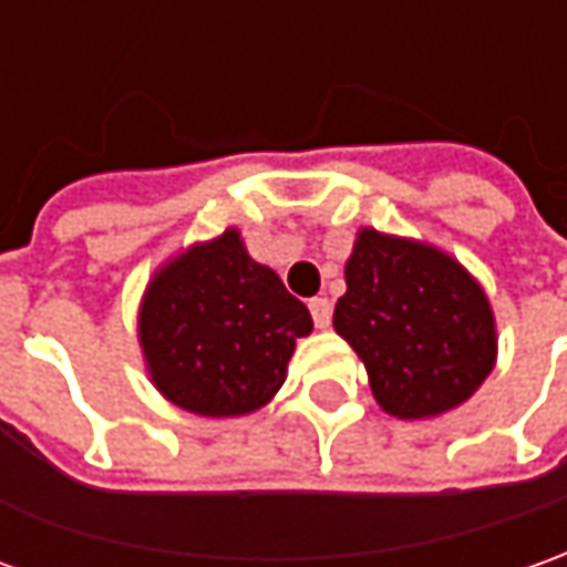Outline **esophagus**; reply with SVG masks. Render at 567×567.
<instances>
[{
    "mask_svg": "<svg viewBox=\"0 0 567 567\" xmlns=\"http://www.w3.org/2000/svg\"><path fill=\"white\" fill-rule=\"evenodd\" d=\"M310 313H313L316 329H329V322H332V303H329V298L310 300Z\"/></svg>",
    "mask_w": 567,
    "mask_h": 567,
    "instance_id": "34e87169",
    "label": "esophagus"
}]
</instances>
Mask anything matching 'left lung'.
<instances>
[{
	"label": "left lung",
	"mask_w": 567,
	"mask_h": 567,
	"mask_svg": "<svg viewBox=\"0 0 567 567\" xmlns=\"http://www.w3.org/2000/svg\"><path fill=\"white\" fill-rule=\"evenodd\" d=\"M334 332L363 360L379 406L437 419L462 406L496 365L487 291L437 245L363 226L344 264Z\"/></svg>",
	"instance_id": "obj_1"
}]
</instances>
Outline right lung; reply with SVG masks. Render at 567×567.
Here are the masks:
<instances>
[{"instance_id": "right-lung-1", "label": "right lung", "mask_w": 567, "mask_h": 567, "mask_svg": "<svg viewBox=\"0 0 567 567\" xmlns=\"http://www.w3.org/2000/svg\"><path fill=\"white\" fill-rule=\"evenodd\" d=\"M310 310L257 264L229 226L167 257L138 300L145 372L173 406L207 419L251 415L279 394Z\"/></svg>"}]
</instances>
